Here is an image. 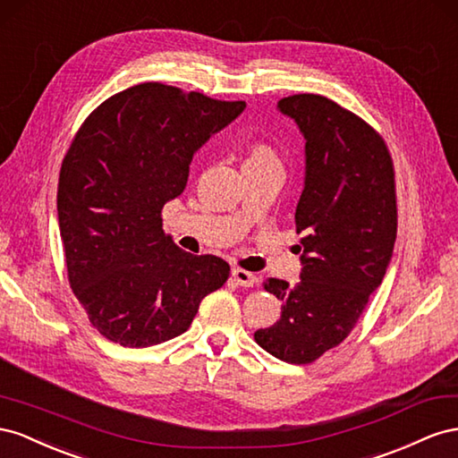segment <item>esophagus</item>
Instances as JSON below:
<instances>
[{"mask_svg":"<svg viewBox=\"0 0 458 458\" xmlns=\"http://www.w3.org/2000/svg\"><path fill=\"white\" fill-rule=\"evenodd\" d=\"M232 278H233V282H236L242 287H251L255 284L253 274L243 270V268H232Z\"/></svg>","mask_w":458,"mask_h":458,"instance_id":"1","label":"esophagus"}]
</instances>
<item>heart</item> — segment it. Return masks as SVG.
Masks as SVG:
<instances>
[{
	"mask_svg": "<svg viewBox=\"0 0 458 458\" xmlns=\"http://www.w3.org/2000/svg\"><path fill=\"white\" fill-rule=\"evenodd\" d=\"M270 165L280 166L276 153H274L272 148H268L267 143L255 141V143H250V146H247L243 166H270Z\"/></svg>",
	"mask_w": 458,
	"mask_h": 458,
	"instance_id": "b5f03b06",
	"label": "heart"
}]
</instances>
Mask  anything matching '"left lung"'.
Listing matches in <instances>:
<instances>
[{
	"mask_svg": "<svg viewBox=\"0 0 458 458\" xmlns=\"http://www.w3.org/2000/svg\"><path fill=\"white\" fill-rule=\"evenodd\" d=\"M305 141V180L295 208L299 282L267 278L282 317L255 332L280 360L307 364L347 337L394 257L397 205L394 163L384 140L357 114L317 94L276 107Z\"/></svg>",
	"mask_w": 458,
	"mask_h": 458,
	"instance_id": "left-lung-1",
	"label": "left lung"
}]
</instances>
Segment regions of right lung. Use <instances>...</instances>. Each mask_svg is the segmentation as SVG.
<instances>
[{"instance_id": "obj_1", "label": "right lung", "mask_w": 458, "mask_h": 458, "mask_svg": "<svg viewBox=\"0 0 458 458\" xmlns=\"http://www.w3.org/2000/svg\"><path fill=\"white\" fill-rule=\"evenodd\" d=\"M245 101L146 82L91 113L64 155L57 218L69 282L109 342L149 347L184 334L230 267L182 251L163 207L184 191L193 155Z\"/></svg>"}]
</instances>
